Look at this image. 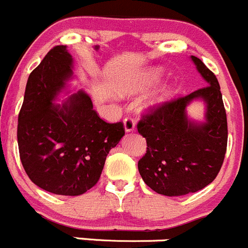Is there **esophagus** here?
<instances>
[{"label":"esophagus","mask_w":248,"mask_h":248,"mask_svg":"<svg viewBox=\"0 0 248 248\" xmlns=\"http://www.w3.org/2000/svg\"><path fill=\"white\" fill-rule=\"evenodd\" d=\"M124 129H126V132H132L134 128H136V121H134L133 117L131 116L124 117Z\"/></svg>","instance_id":"1"}]
</instances>
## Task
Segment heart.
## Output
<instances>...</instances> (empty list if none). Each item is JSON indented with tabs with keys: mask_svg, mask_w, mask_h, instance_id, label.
I'll use <instances>...</instances> for the list:
<instances>
[{
	"mask_svg": "<svg viewBox=\"0 0 248 248\" xmlns=\"http://www.w3.org/2000/svg\"><path fill=\"white\" fill-rule=\"evenodd\" d=\"M158 75H160V70H154V71H151V73L148 75V78H144V80L140 81V82H137L136 85L132 86V87L129 88V90H131V91H137V90H140V88L146 87V86H148V85H150V83H153L154 81L157 80Z\"/></svg>",
	"mask_w": 248,
	"mask_h": 248,
	"instance_id": "b5f03b06",
	"label": "heart"
}]
</instances>
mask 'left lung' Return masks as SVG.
Segmentation results:
<instances>
[{
  "instance_id": "left-lung-1",
  "label": "left lung",
  "mask_w": 248,
  "mask_h": 248,
  "mask_svg": "<svg viewBox=\"0 0 248 248\" xmlns=\"http://www.w3.org/2000/svg\"><path fill=\"white\" fill-rule=\"evenodd\" d=\"M207 86L148 108L137 124L146 139V153L138 161L144 183L157 194L183 196L212 183L227 153L228 122L219 83L215 74L191 57ZM201 97L208 104L206 122L195 125L185 108Z\"/></svg>"
}]
</instances>
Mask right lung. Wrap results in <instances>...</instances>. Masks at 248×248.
I'll use <instances>...</instances> for the list:
<instances>
[{
  "mask_svg": "<svg viewBox=\"0 0 248 248\" xmlns=\"http://www.w3.org/2000/svg\"><path fill=\"white\" fill-rule=\"evenodd\" d=\"M66 46H55L33 69L18 116L21 165L31 182L57 195L78 196L99 180L105 160L124 136V122L100 119L86 93L62 107L52 100L71 76Z\"/></svg>",
  "mask_w": 248,
  "mask_h": 248,
  "instance_id": "1",
  "label": "right lung"
}]
</instances>
